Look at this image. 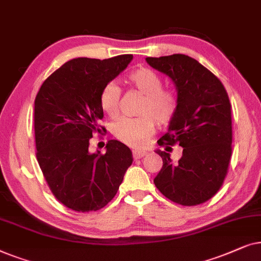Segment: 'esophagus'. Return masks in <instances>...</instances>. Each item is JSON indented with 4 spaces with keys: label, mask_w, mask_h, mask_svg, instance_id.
I'll return each mask as SVG.
<instances>
[{
    "label": "esophagus",
    "mask_w": 261,
    "mask_h": 261,
    "mask_svg": "<svg viewBox=\"0 0 261 261\" xmlns=\"http://www.w3.org/2000/svg\"><path fill=\"white\" fill-rule=\"evenodd\" d=\"M132 155H134V159L135 160H138V159H141V157H144L146 155V152L145 151H141V150H135Z\"/></svg>",
    "instance_id": "obj_1"
}]
</instances>
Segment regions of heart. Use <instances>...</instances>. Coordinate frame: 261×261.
Here are the masks:
<instances>
[{
	"label": "heart",
	"instance_id": "heart-1",
	"mask_svg": "<svg viewBox=\"0 0 261 261\" xmlns=\"http://www.w3.org/2000/svg\"><path fill=\"white\" fill-rule=\"evenodd\" d=\"M126 84L144 95L139 113L135 118H120L111 125V132L118 141L130 146H141L155 131V122L166 125L175 116L177 99L171 91L163 89V80L152 69L139 67L130 72ZM120 90L113 83L102 87L99 93V105L105 115L115 117L119 112Z\"/></svg>",
	"mask_w": 261,
	"mask_h": 261
}]
</instances>
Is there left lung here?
<instances>
[{
	"mask_svg": "<svg viewBox=\"0 0 261 261\" xmlns=\"http://www.w3.org/2000/svg\"><path fill=\"white\" fill-rule=\"evenodd\" d=\"M152 68L168 75L177 92V109L159 141L168 149L183 148L178 162L157 151L163 166L153 178L164 196L182 205L203 203L218 193L232 155L230 102L222 83L195 59L185 54L146 58Z\"/></svg>",
	"mask_w": 261,
	"mask_h": 261,
	"instance_id": "left-lung-1",
	"label": "left lung"
}]
</instances>
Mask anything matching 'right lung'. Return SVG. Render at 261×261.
I'll return each mask as SVG.
<instances>
[{
  "mask_svg": "<svg viewBox=\"0 0 261 261\" xmlns=\"http://www.w3.org/2000/svg\"><path fill=\"white\" fill-rule=\"evenodd\" d=\"M132 59V54L105 60L72 59L52 73L36 94V159L53 195L73 211L105 207L134 161L131 150L115 139L108 142L105 153L89 150L90 138L101 131L99 93Z\"/></svg>",
  "mask_w": 261,
  "mask_h": 261,
  "instance_id": "obj_1",
  "label": "right lung"
}]
</instances>
